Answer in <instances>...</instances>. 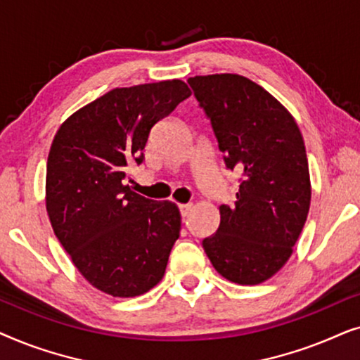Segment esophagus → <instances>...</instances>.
Returning <instances> with one entry per match:
<instances>
[{"mask_svg":"<svg viewBox=\"0 0 360 360\" xmlns=\"http://www.w3.org/2000/svg\"><path fill=\"white\" fill-rule=\"evenodd\" d=\"M179 210H180L181 218H186V216H188L190 211H191V205H179Z\"/></svg>","mask_w":360,"mask_h":360,"instance_id":"34e87169","label":"esophagus"}]
</instances>
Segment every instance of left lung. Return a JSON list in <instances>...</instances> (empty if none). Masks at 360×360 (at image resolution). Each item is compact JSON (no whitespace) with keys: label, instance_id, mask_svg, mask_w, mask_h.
Instances as JSON below:
<instances>
[{"label":"left lung","instance_id":"obj_1","mask_svg":"<svg viewBox=\"0 0 360 360\" xmlns=\"http://www.w3.org/2000/svg\"><path fill=\"white\" fill-rule=\"evenodd\" d=\"M224 167L238 172L234 205L203 249L224 278L257 285L283 267L307 221L311 186L304 142L292 115L249 78H188Z\"/></svg>","mask_w":360,"mask_h":360}]
</instances>
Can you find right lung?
<instances>
[{
  "label": "right lung",
  "mask_w": 360,
  "mask_h": 360,
  "mask_svg": "<svg viewBox=\"0 0 360 360\" xmlns=\"http://www.w3.org/2000/svg\"><path fill=\"white\" fill-rule=\"evenodd\" d=\"M191 95L180 80L115 88L60 126L47 160L46 203L53 233L93 287L129 298L160 282L180 234L170 201L134 193L150 129Z\"/></svg>",
  "instance_id": "1"
}]
</instances>
